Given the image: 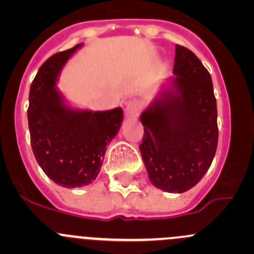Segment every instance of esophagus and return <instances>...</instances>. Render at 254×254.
<instances>
[{"mask_svg": "<svg viewBox=\"0 0 254 254\" xmlns=\"http://www.w3.org/2000/svg\"><path fill=\"white\" fill-rule=\"evenodd\" d=\"M140 108H141V104H140V102L136 101V99H129V101L125 102V113H127V117H136Z\"/></svg>", "mask_w": 254, "mask_h": 254, "instance_id": "esophagus-1", "label": "esophagus"}]
</instances>
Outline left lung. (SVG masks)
I'll return each instance as SVG.
<instances>
[{"label": "left lung", "instance_id": "1", "mask_svg": "<svg viewBox=\"0 0 254 254\" xmlns=\"http://www.w3.org/2000/svg\"><path fill=\"white\" fill-rule=\"evenodd\" d=\"M173 73L140 115V152L156 188L184 193L203 178L214 160L217 109L211 76L193 51L176 45Z\"/></svg>", "mask_w": 254, "mask_h": 254}]
</instances>
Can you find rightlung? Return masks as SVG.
I'll return each mask as SVG.
<instances>
[{
	"mask_svg": "<svg viewBox=\"0 0 254 254\" xmlns=\"http://www.w3.org/2000/svg\"><path fill=\"white\" fill-rule=\"evenodd\" d=\"M82 45L48 59L29 91L33 153L45 175L65 188H81L97 178L124 118L120 107L102 112L73 108L56 86L63 67Z\"/></svg>",
	"mask_w": 254,
	"mask_h": 254,
	"instance_id": "1",
	"label": "right lung"
}]
</instances>
